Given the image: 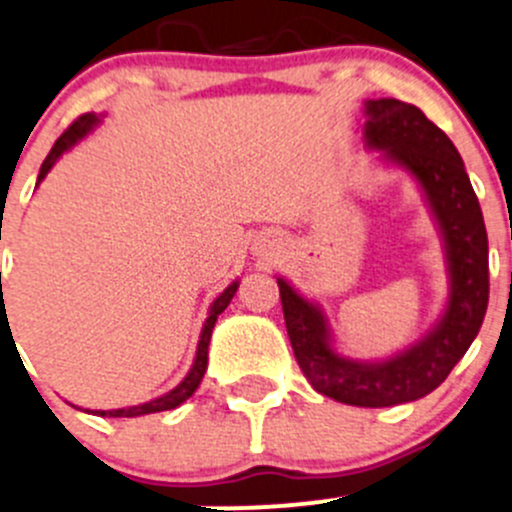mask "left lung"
Returning <instances> with one entry per match:
<instances>
[{
    "label": "left lung",
    "instance_id": "left-lung-1",
    "mask_svg": "<svg viewBox=\"0 0 512 512\" xmlns=\"http://www.w3.org/2000/svg\"><path fill=\"white\" fill-rule=\"evenodd\" d=\"M365 113L367 145L419 179L439 219L449 249V308L424 342L382 365H360L330 350L325 320L315 305L283 278H278V288L295 360L315 392L374 409L426 397L466 355L488 308V234L461 155L444 130L416 105L397 98L367 100Z\"/></svg>",
    "mask_w": 512,
    "mask_h": 512
}]
</instances>
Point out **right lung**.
Masks as SVG:
<instances>
[{
    "mask_svg": "<svg viewBox=\"0 0 512 512\" xmlns=\"http://www.w3.org/2000/svg\"><path fill=\"white\" fill-rule=\"evenodd\" d=\"M98 123V118L93 113H86L81 115V118L73 120L71 125H68L66 133L61 135L59 140L54 142V147H51V152L46 155L44 165H41V172H39V182L49 175V170L54 167V162L59 160L63 152L68 150V147L73 145V142H78L83 138V135L88 133V130L93 128V125ZM2 276V273H0ZM236 288H239V283H231L229 288H226L224 293L219 295L217 300H214L212 310H209V318L207 323H204V330H202V337H199V347H197V360H194L192 370H189L187 377H184V382L179 384V387L172 389V392H167L165 397L160 399H152V402L147 404H140V407H128V409H115V412H98L100 416H142V414H155V412H167V409H175L179 407L182 402H187L189 397L194 394V389L199 387V382H202L204 372H207V350H209V337H212V330H214V323H217V318L221 313H224L226 305L231 303V298H234Z\"/></svg>",
    "mask_w": 512,
    "mask_h": 512,
    "instance_id": "obj_1",
    "label": "right lung"
}]
</instances>
